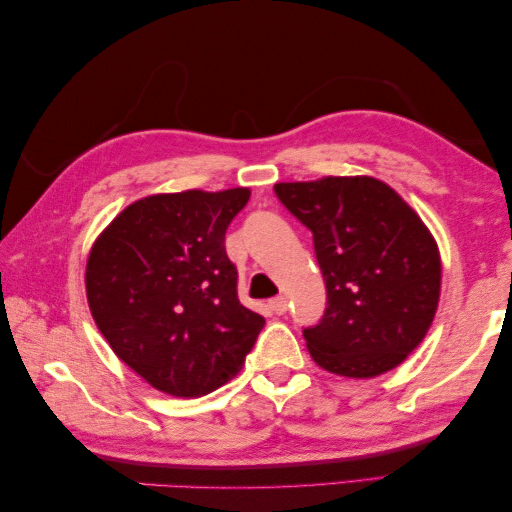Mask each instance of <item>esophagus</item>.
Returning a JSON list of instances; mask_svg holds the SVG:
<instances>
[{
	"mask_svg": "<svg viewBox=\"0 0 512 512\" xmlns=\"http://www.w3.org/2000/svg\"><path fill=\"white\" fill-rule=\"evenodd\" d=\"M270 309L277 313V316H283V313L288 311V300L283 295H279V297H274V300H270Z\"/></svg>",
	"mask_w": 512,
	"mask_h": 512,
	"instance_id": "1",
	"label": "esophagus"
}]
</instances>
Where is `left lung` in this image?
<instances>
[{"instance_id":"obj_1","label":"left lung","mask_w":512,"mask_h":512,"mask_svg":"<svg viewBox=\"0 0 512 512\" xmlns=\"http://www.w3.org/2000/svg\"><path fill=\"white\" fill-rule=\"evenodd\" d=\"M274 192L313 233L327 288L325 316L304 329L311 359L355 380L403 364L437 313L442 258L435 235L373 176L277 183Z\"/></svg>"}]
</instances>
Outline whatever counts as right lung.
<instances>
[{
	"label": "right lung",
	"instance_id": "right-lung-1",
	"mask_svg": "<svg viewBox=\"0 0 512 512\" xmlns=\"http://www.w3.org/2000/svg\"><path fill=\"white\" fill-rule=\"evenodd\" d=\"M249 187L144 196L91 245L86 302L100 334L153 389L199 398L240 373L265 325L238 300L224 249Z\"/></svg>",
	"mask_w": 512,
	"mask_h": 512
}]
</instances>
